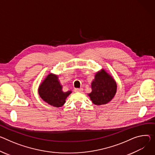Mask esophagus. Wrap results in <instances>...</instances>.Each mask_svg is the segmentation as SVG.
<instances>
[{
  "label": "esophagus",
  "instance_id": "esophagus-1",
  "mask_svg": "<svg viewBox=\"0 0 155 155\" xmlns=\"http://www.w3.org/2000/svg\"><path fill=\"white\" fill-rule=\"evenodd\" d=\"M75 92H82L83 91V89L82 88H75Z\"/></svg>",
  "mask_w": 155,
  "mask_h": 155
}]
</instances>
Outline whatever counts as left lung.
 <instances>
[{
	"label": "left lung",
	"mask_w": 155,
	"mask_h": 155,
	"mask_svg": "<svg viewBox=\"0 0 155 155\" xmlns=\"http://www.w3.org/2000/svg\"><path fill=\"white\" fill-rule=\"evenodd\" d=\"M117 83L113 77L102 68L96 73L91 82L92 91L88 93L92 103L97 106L110 102L117 92Z\"/></svg>",
	"instance_id": "left-lung-1"
}]
</instances>
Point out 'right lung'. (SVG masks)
Returning <instances> with one entry per match:
<instances>
[{
    "label": "right lung",
    "instance_id": "add662e5",
    "mask_svg": "<svg viewBox=\"0 0 155 155\" xmlns=\"http://www.w3.org/2000/svg\"><path fill=\"white\" fill-rule=\"evenodd\" d=\"M72 92L63 91L58 75L52 73L46 76L38 88V93L41 99L48 104L56 107L62 106L67 97Z\"/></svg>",
    "mask_w": 155,
    "mask_h": 155
}]
</instances>
